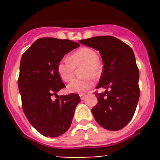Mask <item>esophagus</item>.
Listing matches in <instances>:
<instances>
[{"instance_id": "34e87169", "label": "esophagus", "mask_w": 160, "mask_h": 160, "mask_svg": "<svg viewBox=\"0 0 160 160\" xmlns=\"http://www.w3.org/2000/svg\"><path fill=\"white\" fill-rule=\"evenodd\" d=\"M80 98H81V100H83V99L85 98L86 95L85 94H80Z\"/></svg>"}]
</instances>
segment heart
<instances>
[{"label":"heart","instance_id":"b5f03b06","mask_svg":"<svg viewBox=\"0 0 160 160\" xmlns=\"http://www.w3.org/2000/svg\"><path fill=\"white\" fill-rule=\"evenodd\" d=\"M83 66L81 74L85 78L74 79L68 85L70 92L82 93L90 89L94 85L93 78L100 76L102 72L98 56L94 49L89 47H82L73 52L69 58L62 59L57 65V71L62 80L68 82L74 75L76 68Z\"/></svg>","mask_w":160,"mask_h":160}]
</instances>
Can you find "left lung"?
<instances>
[{
	"label": "left lung",
	"instance_id": "8db88e82",
	"mask_svg": "<svg viewBox=\"0 0 160 160\" xmlns=\"http://www.w3.org/2000/svg\"><path fill=\"white\" fill-rule=\"evenodd\" d=\"M99 51L104 66L97 89L110 90L97 93L98 104L92 113L102 127L117 131L133 117L140 96L139 70L133 50L122 40L112 36H98L79 40Z\"/></svg>",
	"mask_w": 160,
	"mask_h": 160
}]
</instances>
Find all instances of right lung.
I'll return each instance as SVG.
<instances>
[{
  "instance_id": "right-lung-1",
  "label": "right lung",
  "mask_w": 160,
  "mask_h": 160,
  "mask_svg": "<svg viewBox=\"0 0 160 160\" xmlns=\"http://www.w3.org/2000/svg\"><path fill=\"white\" fill-rule=\"evenodd\" d=\"M79 46L67 39L42 38L21 58L18 86L24 113L33 127L46 137L63 135L71 126L75 108L80 102L75 93L57 95L65 87L57 65L65 54Z\"/></svg>"
}]
</instances>
